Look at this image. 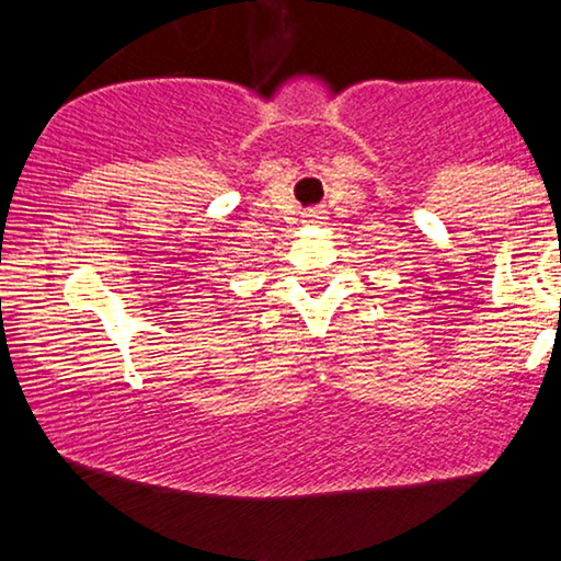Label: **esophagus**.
I'll list each match as a JSON object with an SVG mask.
<instances>
[{
  "label": "esophagus",
  "instance_id": "esophagus-1",
  "mask_svg": "<svg viewBox=\"0 0 561 561\" xmlns=\"http://www.w3.org/2000/svg\"><path fill=\"white\" fill-rule=\"evenodd\" d=\"M321 220H324V213L321 210H309L307 215H304V222H311V225H319Z\"/></svg>",
  "mask_w": 561,
  "mask_h": 561
}]
</instances>
